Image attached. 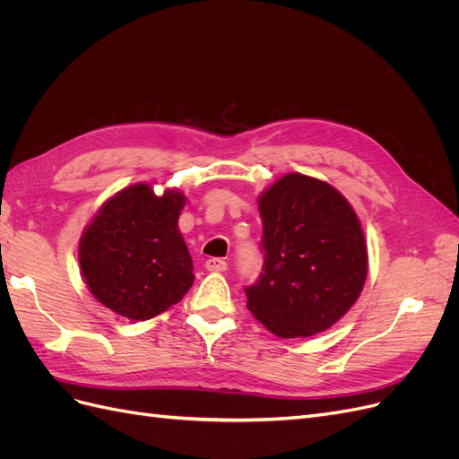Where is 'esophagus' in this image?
<instances>
[{"mask_svg": "<svg viewBox=\"0 0 459 459\" xmlns=\"http://www.w3.org/2000/svg\"><path fill=\"white\" fill-rule=\"evenodd\" d=\"M204 266L208 272H226L228 262L224 258H208Z\"/></svg>", "mask_w": 459, "mask_h": 459, "instance_id": "obj_1", "label": "esophagus"}]
</instances>
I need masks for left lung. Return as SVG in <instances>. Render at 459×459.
Masks as SVG:
<instances>
[{"instance_id":"left-lung-1","label":"left lung","mask_w":459,"mask_h":459,"mask_svg":"<svg viewBox=\"0 0 459 459\" xmlns=\"http://www.w3.org/2000/svg\"><path fill=\"white\" fill-rule=\"evenodd\" d=\"M264 264L245 287L247 308L273 335L310 337L352 308L368 277V247L341 193L285 174L258 199Z\"/></svg>"}]
</instances>
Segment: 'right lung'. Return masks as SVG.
I'll list each match as a JSON object with an SVG mask.
<instances>
[{"label": "right lung", "mask_w": 459, "mask_h": 459, "mask_svg": "<svg viewBox=\"0 0 459 459\" xmlns=\"http://www.w3.org/2000/svg\"><path fill=\"white\" fill-rule=\"evenodd\" d=\"M184 193L157 197L147 184L110 197L80 238L78 262L91 295L118 316L145 322L174 307L195 281L178 230Z\"/></svg>", "instance_id": "obj_1"}]
</instances>
